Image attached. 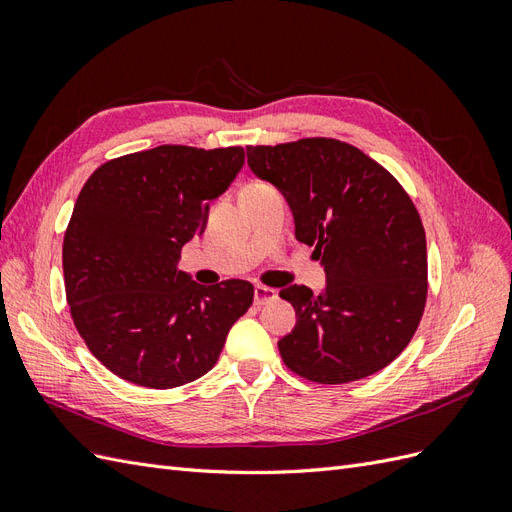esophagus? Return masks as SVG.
I'll return each mask as SVG.
<instances>
[{
	"label": "esophagus",
	"instance_id": "esophagus-1",
	"mask_svg": "<svg viewBox=\"0 0 512 512\" xmlns=\"http://www.w3.org/2000/svg\"><path fill=\"white\" fill-rule=\"evenodd\" d=\"M275 299H277V290H275V288L262 286V284H258V286L254 288V303H256V305H267V303H271V301H275Z\"/></svg>",
	"mask_w": 512,
	"mask_h": 512
}]
</instances>
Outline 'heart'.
Returning <instances> with one entry per match:
<instances>
[{"label":"heart","mask_w":512,"mask_h":512,"mask_svg":"<svg viewBox=\"0 0 512 512\" xmlns=\"http://www.w3.org/2000/svg\"><path fill=\"white\" fill-rule=\"evenodd\" d=\"M254 185H258V183H254Z\"/></svg>","instance_id":"1"}]
</instances>
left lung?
Wrapping results in <instances>:
<instances>
[{
  "label": "left lung",
  "instance_id": "1",
  "mask_svg": "<svg viewBox=\"0 0 512 512\" xmlns=\"http://www.w3.org/2000/svg\"><path fill=\"white\" fill-rule=\"evenodd\" d=\"M254 175L273 183L294 218V237L314 247L327 288L288 286L297 312L277 342L294 374L346 384L404 352L427 301V241L399 181L361 149L335 138L247 147Z\"/></svg>",
  "mask_w": 512,
  "mask_h": 512
}]
</instances>
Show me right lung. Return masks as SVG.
Here are the masks:
<instances>
[{
  "label": "right lung",
  "mask_w": 512,
  "mask_h": 512,
  "mask_svg": "<svg viewBox=\"0 0 512 512\" xmlns=\"http://www.w3.org/2000/svg\"><path fill=\"white\" fill-rule=\"evenodd\" d=\"M243 164V147L160 145L108 160L83 185L61 254L66 299L76 331L115 376L175 389L218 363L254 286H200L177 262Z\"/></svg>",
  "instance_id": "1"
}]
</instances>
